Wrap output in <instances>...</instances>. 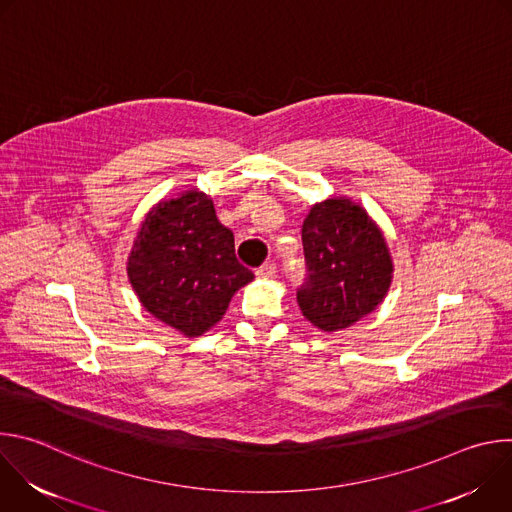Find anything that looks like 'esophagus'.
Instances as JSON below:
<instances>
[{
	"label": "esophagus",
	"mask_w": 512,
	"mask_h": 512,
	"mask_svg": "<svg viewBox=\"0 0 512 512\" xmlns=\"http://www.w3.org/2000/svg\"><path fill=\"white\" fill-rule=\"evenodd\" d=\"M275 263H263L259 269H257V275L259 277H273L275 275Z\"/></svg>",
	"instance_id": "34e87169"
}]
</instances>
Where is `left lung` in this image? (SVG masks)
Listing matches in <instances>:
<instances>
[{
	"label": "left lung",
	"instance_id": "obj_1",
	"mask_svg": "<svg viewBox=\"0 0 512 512\" xmlns=\"http://www.w3.org/2000/svg\"><path fill=\"white\" fill-rule=\"evenodd\" d=\"M306 281L298 304L324 332L352 326L375 312L393 279V259L373 218L348 198L312 206L302 227Z\"/></svg>",
	"mask_w": 512,
	"mask_h": 512
}]
</instances>
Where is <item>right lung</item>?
Wrapping results in <instances>:
<instances>
[{
    "instance_id": "1",
    "label": "right lung",
    "mask_w": 512,
    "mask_h": 512,
    "mask_svg": "<svg viewBox=\"0 0 512 512\" xmlns=\"http://www.w3.org/2000/svg\"><path fill=\"white\" fill-rule=\"evenodd\" d=\"M127 277L141 306L188 338L225 316L253 273L235 257L233 233L198 190L158 202L137 231Z\"/></svg>"
}]
</instances>
